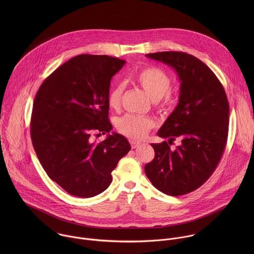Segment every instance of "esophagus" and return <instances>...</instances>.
Returning <instances> with one entry per match:
<instances>
[{"mask_svg":"<svg viewBox=\"0 0 254 254\" xmlns=\"http://www.w3.org/2000/svg\"><path fill=\"white\" fill-rule=\"evenodd\" d=\"M130 145L132 146V148H136L137 146H139V145H141V143H140V142H137V141H135V140H130Z\"/></svg>","mask_w":254,"mask_h":254,"instance_id":"esophagus-1","label":"esophagus"}]
</instances>
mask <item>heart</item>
Listing matches in <instances>:
<instances>
[{
    "mask_svg": "<svg viewBox=\"0 0 254 254\" xmlns=\"http://www.w3.org/2000/svg\"><path fill=\"white\" fill-rule=\"evenodd\" d=\"M135 80L152 101H162L164 104L171 102L172 95L169 91L171 78L164 70L154 66L145 67L135 75ZM123 92L124 85L122 83H117L110 88L108 95V103L110 109L114 110L120 109ZM115 125L120 134L138 140L143 139L149 130L153 128L154 122L148 117L125 114L116 120Z\"/></svg>",
    "mask_w": 254,
    "mask_h": 254,
    "instance_id": "1",
    "label": "heart"
}]
</instances>
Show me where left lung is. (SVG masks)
Segmentation results:
<instances>
[{
  "label": "left lung",
  "mask_w": 254,
  "mask_h": 254,
  "mask_svg": "<svg viewBox=\"0 0 254 254\" xmlns=\"http://www.w3.org/2000/svg\"><path fill=\"white\" fill-rule=\"evenodd\" d=\"M146 57L173 67L181 86L178 106L157 133L168 143L151 144L155 154L145 175L168 195L186 194L207 181L220 162L228 139V99L216 75L197 58L184 52ZM175 139L182 145L171 150Z\"/></svg>",
  "instance_id": "left-lung-1"
}]
</instances>
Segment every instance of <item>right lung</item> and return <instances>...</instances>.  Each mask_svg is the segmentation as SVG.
<instances>
[{"label":"right lung","instance_id":"1","mask_svg":"<svg viewBox=\"0 0 254 254\" xmlns=\"http://www.w3.org/2000/svg\"><path fill=\"white\" fill-rule=\"evenodd\" d=\"M125 61L79 55L61 65L40 86L33 104L30 134L48 176L69 194L95 196L109 188L118 161L128 153L127 139L109 133L110 80Z\"/></svg>","mask_w":254,"mask_h":254}]
</instances>
